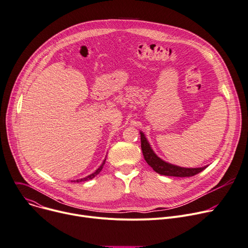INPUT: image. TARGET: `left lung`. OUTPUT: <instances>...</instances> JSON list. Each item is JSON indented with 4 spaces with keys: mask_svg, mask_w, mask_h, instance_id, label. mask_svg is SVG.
Instances as JSON below:
<instances>
[{
    "mask_svg": "<svg viewBox=\"0 0 248 248\" xmlns=\"http://www.w3.org/2000/svg\"><path fill=\"white\" fill-rule=\"evenodd\" d=\"M141 134V148L143 152V156L148 165L153 169L155 172H157L160 175L164 176H172V177H193L199 173H201L202 170H203L206 167H202V168H183L179 167L173 164L167 163L163 161L161 158H159L155 153L154 151L152 150L149 142L147 141L144 133L140 132Z\"/></svg>",
    "mask_w": 248,
    "mask_h": 248,
    "instance_id": "obj_1",
    "label": "left lung"
}]
</instances>
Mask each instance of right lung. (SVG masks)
<instances>
[{"label":"right lung","instance_id":"1","mask_svg":"<svg viewBox=\"0 0 248 248\" xmlns=\"http://www.w3.org/2000/svg\"><path fill=\"white\" fill-rule=\"evenodd\" d=\"M105 161H106V159L103 161V163L101 164V166L95 170L94 173H92L91 175H89V176H87V177H85V178H82V179H78V180H76V181H71V182H76V183H79V182H84V181H88V180H91V179H93L95 176L96 175H98L100 172H101V170H102V168H103V166H104V164H105Z\"/></svg>","mask_w":248,"mask_h":248}]
</instances>
